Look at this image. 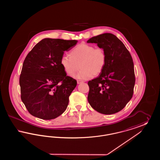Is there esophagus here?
Wrapping results in <instances>:
<instances>
[{
  "mask_svg": "<svg viewBox=\"0 0 160 160\" xmlns=\"http://www.w3.org/2000/svg\"><path fill=\"white\" fill-rule=\"evenodd\" d=\"M77 82V84H80L83 82V81H82V80H78Z\"/></svg>",
  "mask_w": 160,
  "mask_h": 160,
  "instance_id": "34e87169",
  "label": "esophagus"
}]
</instances>
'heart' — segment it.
<instances>
[{"label": "heart", "instance_id": "b5f03b06", "mask_svg": "<svg viewBox=\"0 0 160 160\" xmlns=\"http://www.w3.org/2000/svg\"><path fill=\"white\" fill-rule=\"evenodd\" d=\"M70 56L63 55L61 64L69 76L73 75L78 69L80 71L74 76L77 79H88L92 76H98L104 68L106 63V53L102 48L81 44L70 51Z\"/></svg>", "mask_w": 160, "mask_h": 160}]
</instances>
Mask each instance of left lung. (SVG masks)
<instances>
[{
    "label": "left lung",
    "mask_w": 160,
    "mask_h": 160,
    "mask_svg": "<svg viewBox=\"0 0 160 160\" xmlns=\"http://www.w3.org/2000/svg\"><path fill=\"white\" fill-rule=\"evenodd\" d=\"M87 42L97 44L104 50L107 57L99 76L88 82V102L100 113H118L133 95L136 80L132 57L122 41L112 33L93 37Z\"/></svg>",
    "instance_id": "left-lung-1"
}]
</instances>
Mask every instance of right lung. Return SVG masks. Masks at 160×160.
Returning a JSON list of instances; mask_svg holds the SVG:
<instances>
[{
	"label": "right lung",
	"mask_w": 160,
	"mask_h": 160,
	"mask_svg": "<svg viewBox=\"0 0 160 160\" xmlns=\"http://www.w3.org/2000/svg\"><path fill=\"white\" fill-rule=\"evenodd\" d=\"M77 42L44 38L26 57L19 80L21 99L32 116L50 120L67 109L77 81L67 76L61 59Z\"/></svg>",
	"instance_id": "right-lung-1"
}]
</instances>
